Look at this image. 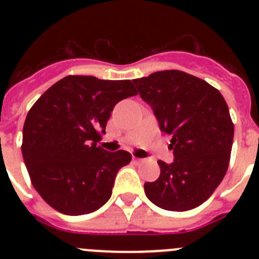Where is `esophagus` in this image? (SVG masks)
<instances>
[{
    "label": "esophagus",
    "mask_w": 259,
    "mask_h": 259,
    "mask_svg": "<svg viewBox=\"0 0 259 259\" xmlns=\"http://www.w3.org/2000/svg\"><path fill=\"white\" fill-rule=\"evenodd\" d=\"M134 161L136 162V163H143L144 159H141V158H134Z\"/></svg>",
    "instance_id": "obj_1"
}]
</instances>
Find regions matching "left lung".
<instances>
[{
	"label": "left lung",
	"mask_w": 259,
	"mask_h": 259,
	"mask_svg": "<svg viewBox=\"0 0 259 259\" xmlns=\"http://www.w3.org/2000/svg\"><path fill=\"white\" fill-rule=\"evenodd\" d=\"M171 136L175 161H158L161 175L145 183L146 197L170 211L200 206L214 193L230 164L233 123L218 89L184 71L164 70L134 80Z\"/></svg>",
	"instance_id": "1"
}]
</instances>
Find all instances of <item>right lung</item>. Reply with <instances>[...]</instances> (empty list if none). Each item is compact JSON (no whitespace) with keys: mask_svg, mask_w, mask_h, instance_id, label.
Masks as SVG:
<instances>
[{"mask_svg":"<svg viewBox=\"0 0 259 259\" xmlns=\"http://www.w3.org/2000/svg\"><path fill=\"white\" fill-rule=\"evenodd\" d=\"M136 95L131 80L68 75L29 109L23 159L33 188L53 209L83 215L109 201L116 174L132 155L106 152L97 143L114 106Z\"/></svg>","mask_w":259,"mask_h":259,"instance_id":"obj_1","label":"right lung"}]
</instances>
